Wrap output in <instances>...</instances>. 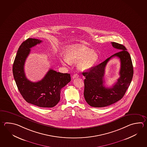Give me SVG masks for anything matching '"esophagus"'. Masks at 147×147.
Instances as JSON below:
<instances>
[{
  "label": "esophagus",
  "instance_id": "esophagus-1",
  "mask_svg": "<svg viewBox=\"0 0 147 147\" xmlns=\"http://www.w3.org/2000/svg\"><path fill=\"white\" fill-rule=\"evenodd\" d=\"M78 77H79V75L78 74H74V75L72 76V78H73V79L78 78Z\"/></svg>",
  "mask_w": 147,
  "mask_h": 147
}]
</instances>
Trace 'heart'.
Here are the masks:
<instances>
[{
	"mask_svg": "<svg viewBox=\"0 0 147 147\" xmlns=\"http://www.w3.org/2000/svg\"><path fill=\"white\" fill-rule=\"evenodd\" d=\"M64 56L69 63H76L78 61V67L83 71L92 69L98 59L96 52L83 44L67 46L64 50ZM62 62L63 63L62 61Z\"/></svg>",
	"mask_w": 147,
	"mask_h": 147,
	"instance_id": "heart-1",
	"label": "heart"
}]
</instances>
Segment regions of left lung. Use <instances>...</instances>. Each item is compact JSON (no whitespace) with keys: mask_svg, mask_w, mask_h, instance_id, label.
<instances>
[{"mask_svg":"<svg viewBox=\"0 0 147 147\" xmlns=\"http://www.w3.org/2000/svg\"><path fill=\"white\" fill-rule=\"evenodd\" d=\"M114 48L119 51L97 66L83 72L84 80V96L87 104L94 107H104L113 104L121 99L131 83L134 69L130 55L125 46L116 42H111ZM121 61L120 77L112 87L104 86L105 67L113 57Z\"/></svg>","mask_w":147,"mask_h":147,"instance_id":"obj_1","label":"left lung"}]
</instances>
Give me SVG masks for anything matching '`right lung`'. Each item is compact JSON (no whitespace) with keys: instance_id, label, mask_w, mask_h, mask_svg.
<instances>
[{"instance_id":"1","label":"right lung","mask_w":147,"mask_h":147,"mask_svg":"<svg viewBox=\"0 0 147 147\" xmlns=\"http://www.w3.org/2000/svg\"><path fill=\"white\" fill-rule=\"evenodd\" d=\"M41 42L40 40L29 38L22 43L13 64L12 72L18 90L26 102L40 107L51 108L60 101L61 90L71 81V76L68 73L50 69L41 81L32 82L27 79L25 61L30 48Z\"/></svg>"}]
</instances>
